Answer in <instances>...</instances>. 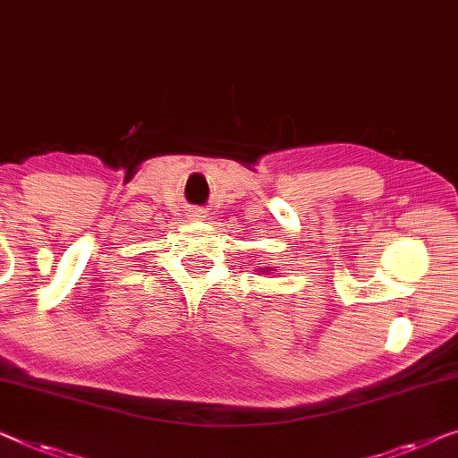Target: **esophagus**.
<instances>
[{"mask_svg":"<svg viewBox=\"0 0 458 458\" xmlns=\"http://www.w3.org/2000/svg\"><path fill=\"white\" fill-rule=\"evenodd\" d=\"M188 216L194 218V221H200V218H207V210H204V208H191Z\"/></svg>","mask_w":458,"mask_h":458,"instance_id":"34e87169","label":"esophagus"}]
</instances>
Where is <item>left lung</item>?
Instances as JSON below:
<instances>
[{
	"label": "left lung",
	"instance_id": "8db88e82",
	"mask_svg": "<svg viewBox=\"0 0 458 458\" xmlns=\"http://www.w3.org/2000/svg\"><path fill=\"white\" fill-rule=\"evenodd\" d=\"M268 270H270V267H268ZM260 273H262V275H264V273H267V268H262V270H260Z\"/></svg>",
	"mask_w": 458,
	"mask_h": 458
}]
</instances>
